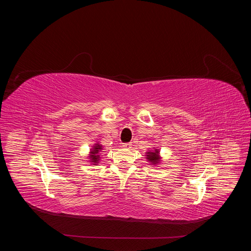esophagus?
I'll list each match as a JSON object with an SVG mask.
<instances>
[{
	"instance_id": "obj_1",
	"label": "esophagus",
	"mask_w": 251,
	"mask_h": 251,
	"mask_svg": "<svg viewBox=\"0 0 251 251\" xmlns=\"http://www.w3.org/2000/svg\"><path fill=\"white\" fill-rule=\"evenodd\" d=\"M131 146H132L131 143H124V144L122 145V147H123V148H126V149L131 148Z\"/></svg>"
}]
</instances>
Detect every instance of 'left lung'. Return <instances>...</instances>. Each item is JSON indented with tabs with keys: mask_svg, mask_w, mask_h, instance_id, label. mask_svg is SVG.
Masks as SVG:
<instances>
[{
	"mask_svg": "<svg viewBox=\"0 0 251 251\" xmlns=\"http://www.w3.org/2000/svg\"><path fill=\"white\" fill-rule=\"evenodd\" d=\"M147 159L152 162L153 164H156L159 162L160 160V157H159V151L158 150H155V152H148V155H147Z\"/></svg>",
	"mask_w": 251,
	"mask_h": 251,
	"instance_id": "1",
	"label": "left lung"
}]
</instances>
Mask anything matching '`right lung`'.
<instances>
[{
    "mask_svg": "<svg viewBox=\"0 0 251 251\" xmlns=\"http://www.w3.org/2000/svg\"><path fill=\"white\" fill-rule=\"evenodd\" d=\"M102 148H101V146L100 145H98V144H96V146L93 148V150L90 152L91 153V155H90V158H91V162H93V163H96V162H98L97 160H98V158H99V155H98V153L100 152V150H101Z\"/></svg>",
    "mask_w": 251,
    "mask_h": 251,
    "instance_id": "add662e5",
    "label": "right lung"
}]
</instances>
